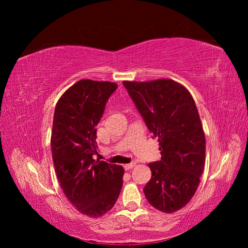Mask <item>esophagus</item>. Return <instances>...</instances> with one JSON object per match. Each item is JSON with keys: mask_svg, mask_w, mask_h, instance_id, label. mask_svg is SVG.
<instances>
[{"mask_svg": "<svg viewBox=\"0 0 248 248\" xmlns=\"http://www.w3.org/2000/svg\"><path fill=\"white\" fill-rule=\"evenodd\" d=\"M134 166H136V162H131V163H128V164H125L124 169H125V170H131Z\"/></svg>", "mask_w": 248, "mask_h": 248, "instance_id": "34e87169", "label": "esophagus"}]
</instances>
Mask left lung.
<instances>
[{
	"label": "left lung",
	"instance_id": "1",
	"mask_svg": "<svg viewBox=\"0 0 248 248\" xmlns=\"http://www.w3.org/2000/svg\"><path fill=\"white\" fill-rule=\"evenodd\" d=\"M123 85L159 142L161 159L148 164L152 176L145 197L159 211L176 212L196 193L205 166L206 139L196 103L188 90L172 79Z\"/></svg>",
	"mask_w": 248,
	"mask_h": 248
}]
</instances>
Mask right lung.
Instances as JSON below:
<instances>
[{"mask_svg": "<svg viewBox=\"0 0 248 248\" xmlns=\"http://www.w3.org/2000/svg\"><path fill=\"white\" fill-rule=\"evenodd\" d=\"M117 84L80 79L57 102L50 139L52 161L66 198L78 211L97 218L114 207L124 169L95 160L96 126Z\"/></svg>", "mask_w": 248, "mask_h": 248, "instance_id": "right-lung-1", "label": "right lung"}]
</instances>
